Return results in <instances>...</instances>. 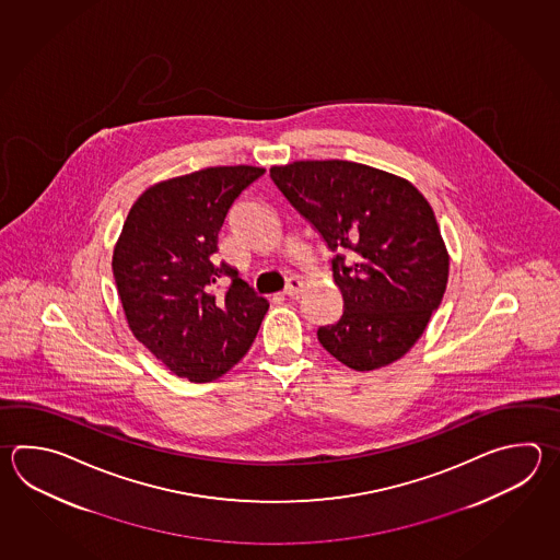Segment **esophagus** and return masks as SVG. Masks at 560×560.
Here are the masks:
<instances>
[{"mask_svg":"<svg viewBox=\"0 0 560 560\" xmlns=\"http://www.w3.org/2000/svg\"><path fill=\"white\" fill-rule=\"evenodd\" d=\"M301 289H303V283L299 281L298 277H289L283 295H285V298H298L299 293H301Z\"/></svg>","mask_w":560,"mask_h":560,"instance_id":"1","label":"esophagus"}]
</instances>
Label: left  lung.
I'll list each match as a JSON object with an SVG mask.
<instances>
[{"mask_svg":"<svg viewBox=\"0 0 560 560\" xmlns=\"http://www.w3.org/2000/svg\"><path fill=\"white\" fill-rule=\"evenodd\" d=\"M269 175L331 252L341 319L317 337L342 365L373 371L419 341L448 281L433 207L395 173L342 160L293 161ZM350 253L345 262L340 253Z\"/></svg>","mask_w":560,"mask_h":560,"instance_id":"obj_1","label":"left lung"}]
</instances>
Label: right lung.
Returning <instances> with one entry per match:
<instances>
[{
    "mask_svg": "<svg viewBox=\"0 0 560 560\" xmlns=\"http://www.w3.org/2000/svg\"><path fill=\"white\" fill-rule=\"evenodd\" d=\"M253 165H219L155 183L127 213L114 247L115 285L127 325L177 377L209 383L237 365L269 308L228 262L215 265L219 229ZM232 279L229 293L214 283Z\"/></svg>",
    "mask_w": 560,
    "mask_h": 560,
    "instance_id": "add662e5",
    "label": "right lung"
}]
</instances>
